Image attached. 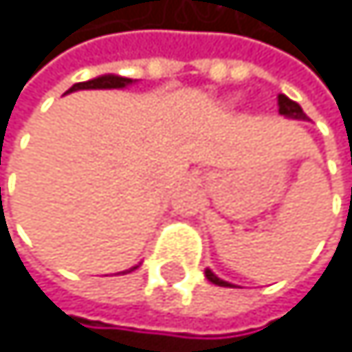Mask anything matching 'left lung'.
Here are the masks:
<instances>
[{
    "instance_id": "8db88e82",
    "label": "left lung",
    "mask_w": 352,
    "mask_h": 352,
    "mask_svg": "<svg viewBox=\"0 0 352 352\" xmlns=\"http://www.w3.org/2000/svg\"><path fill=\"white\" fill-rule=\"evenodd\" d=\"M278 111H280V116L289 118V120H309L307 113L302 111V107H300L298 102H294L292 98H287L285 94L278 96ZM206 278L210 280L212 285H219V287H234V285H230L228 280H221L212 270H206Z\"/></svg>"
}]
</instances>
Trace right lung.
Returning <instances> with one entry per match:
<instances>
[{
	"label": "right lung",
	"mask_w": 352,
	"mask_h": 352,
	"mask_svg": "<svg viewBox=\"0 0 352 352\" xmlns=\"http://www.w3.org/2000/svg\"><path fill=\"white\" fill-rule=\"evenodd\" d=\"M133 78H126V76H118V74H102V76H96L91 80H85V82H76L65 94L72 91H80V89H124L129 85H133ZM138 267V265H135ZM135 267H131L129 272H133Z\"/></svg>",
	"instance_id": "1"
}]
</instances>
